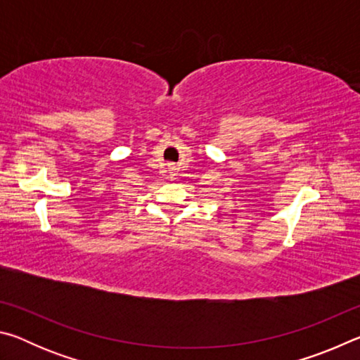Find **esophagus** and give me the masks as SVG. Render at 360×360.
Masks as SVG:
<instances>
[{
    "label": "esophagus",
    "mask_w": 360,
    "mask_h": 360,
    "mask_svg": "<svg viewBox=\"0 0 360 360\" xmlns=\"http://www.w3.org/2000/svg\"><path fill=\"white\" fill-rule=\"evenodd\" d=\"M174 169H176V167H174V165H168V172L172 173V174H174Z\"/></svg>",
    "instance_id": "obj_1"
}]
</instances>
